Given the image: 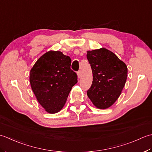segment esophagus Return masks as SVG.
Wrapping results in <instances>:
<instances>
[{
  "mask_svg": "<svg viewBox=\"0 0 152 152\" xmlns=\"http://www.w3.org/2000/svg\"><path fill=\"white\" fill-rule=\"evenodd\" d=\"M81 75H82L81 72H80V71H79V72H78V73H77V76H78V78L80 79V77H81Z\"/></svg>",
  "mask_w": 152,
  "mask_h": 152,
  "instance_id": "esophagus-1",
  "label": "esophagus"
}]
</instances>
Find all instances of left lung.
I'll list each match as a JSON object with an SVG mask.
<instances>
[{
    "label": "left lung",
    "mask_w": 152,
    "mask_h": 152,
    "mask_svg": "<svg viewBox=\"0 0 152 152\" xmlns=\"http://www.w3.org/2000/svg\"><path fill=\"white\" fill-rule=\"evenodd\" d=\"M86 56L93 77L87 96L98 109H107L121 94L127 78V66L105 48L88 50Z\"/></svg>",
    "instance_id": "1"
}]
</instances>
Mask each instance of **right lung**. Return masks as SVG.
I'll use <instances>...</instances> for the list:
<instances>
[{
	"instance_id": "add662e5",
	"label": "right lung",
	"mask_w": 152,
	"mask_h": 152,
	"mask_svg": "<svg viewBox=\"0 0 152 152\" xmlns=\"http://www.w3.org/2000/svg\"><path fill=\"white\" fill-rule=\"evenodd\" d=\"M71 64V58L61 52L50 50L42 55L30 70L31 87L37 101L48 113L61 111L77 83Z\"/></svg>"
}]
</instances>
